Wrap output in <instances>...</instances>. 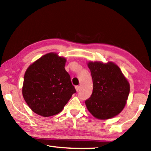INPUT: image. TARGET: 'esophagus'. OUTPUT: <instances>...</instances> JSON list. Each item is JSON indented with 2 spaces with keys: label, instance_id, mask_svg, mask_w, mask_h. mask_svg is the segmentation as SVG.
I'll list each match as a JSON object with an SVG mask.
<instances>
[{
  "label": "esophagus",
  "instance_id": "obj_1",
  "mask_svg": "<svg viewBox=\"0 0 151 151\" xmlns=\"http://www.w3.org/2000/svg\"><path fill=\"white\" fill-rule=\"evenodd\" d=\"M75 88H76V91L77 92H78L79 91V90H80V86H75Z\"/></svg>",
  "mask_w": 151,
  "mask_h": 151
}]
</instances>
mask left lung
Listing matches in <instances>:
<instances>
[{"mask_svg":"<svg viewBox=\"0 0 151 151\" xmlns=\"http://www.w3.org/2000/svg\"><path fill=\"white\" fill-rule=\"evenodd\" d=\"M93 93L85 101L88 111L99 119L115 116L126 104L130 92L129 82L115 64L90 62Z\"/></svg>","mask_w":151,"mask_h":151,"instance_id":"1","label":"left lung"}]
</instances>
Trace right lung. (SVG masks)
I'll return each mask as SVG.
<instances>
[{"mask_svg": "<svg viewBox=\"0 0 151 151\" xmlns=\"http://www.w3.org/2000/svg\"><path fill=\"white\" fill-rule=\"evenodd\" d=\"M65 58L51 52L27 68L22 95L35 113L45 117L59 113L76 92L65 68Z\"/></svg>", "mask_w": 151, "mask_h": 151, "instance_id": "right-lung-1", "label": "right lung"}]
</instances>
